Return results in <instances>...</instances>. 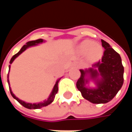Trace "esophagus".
<instances>
[{
    "label": "esophagus",
    "instance_id": "34e87169",
    "mask_svg": "<svg viewBox=\"0 0 132 132\" xmlns=\"http://www.w3.org/2000/svg\"><path fill=\"white\" fill-rule=\"evenodd\" d=\"M76 66H77L78 67H79V66H80V64H79V63H77V64H76Z\"/></svg>",
    "mask_w": 132,
    "mask_h": 132
}]
</instances>
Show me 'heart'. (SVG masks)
<instances>
[{"mask_svg": "<svg viewBox=\"0 0 132 132\" xmlns=\"http://www.w3.org/2000/svg\"><path fill=\"white\" fill-rule=\"evenodd\" d=\"M81 52L87 53L89 52V56L92 60H97L101 57L102 53V46L93 41L86 40L80 45Z\"/></svg>", "mask_w": 132, "mask_h": 132, "instance_id": "b5f03b06", "label": "heart"}]
</instances>
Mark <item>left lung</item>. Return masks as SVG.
<instances>
[{
  "label": "left lung",
  "instance_id": "left-lung-1",
  "mask_svg": "<svg viewBox=\"0 0 132 132\" xmlns=\"http://www.w3.org/2000/svg\"><path fill=\"white\" fill-rule=\"evenodd\" d=\"M102 46L105 49L102 59L93 64V69L80 70V77L78 78L76 87L85 99L94 104L107 103L113 99L124 83V66L119 54L110 45L101 39ZM87 73H90L91 78L96 81L98 88L89 89L85 87L88 80L85 78ZM101 77L100 79L98 77Z\"/></svg>",
  "mask_w": 132,
  "mask_h": 132
}]
</instances>
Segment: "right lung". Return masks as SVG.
<instances>
[{"mask_svg":"<svg viewBox=\"0 0 132 132\" xmlns=\"http://www.w3.org/2000/svg\"><path fill=\"white\" fill-rule=\"evenodd\" d=\"M42 42H43V39H37V40L30 41V42H27L26 44H24V46L22 47L21 49L19 51V52H18L16 54L14 55L13 57L11 58V59H10V64L13 63V61L15 59V58L18 57L19 55L24 52V50H26L28 47H30V46H35V45H37V44L42 43ZM10 65L9 66V71H10ZM7 78H8V76H7ZM61 80V78H59V79H58L57 81L56 82L54 86L53 90H52V93H51V95H50V96H49L48 99L46 100H44L43 102H39V103H35V104H32V103H27V102H24V101H22V100H21L18 99V98L16 97L15 95L13 94V92L11 91L10 87H9V88H10V94H11V95L13 96V98H15V99L16 100L19 102V103H20L23 107L27 108V109H40V108H43V107L47 106V105H49V104H51V103L53 102V100H54V97H55V95H56V94L57 93V92H58V83H59V80ZM7 82H8V85H10V83H9V80H7Z\"/></svg>","mask_w":132,"mask_h":132,"instance_id":"obj_1","label":"right lung"}]
</instances>
